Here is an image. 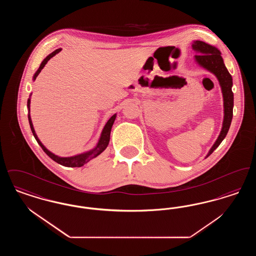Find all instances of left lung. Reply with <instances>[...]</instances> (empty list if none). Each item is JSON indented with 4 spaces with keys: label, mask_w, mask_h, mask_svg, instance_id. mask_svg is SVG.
Segmentation results:
<instances>
[{
    "label": "left lung",
    "mask_w": 256,
    "mask_h": 256,
    "mask_svg": "<svg viewBox=\"0 0 256 256\" xmlns=\"http://www.w3.org/2000/svg\"><path fill=\"white\" fill-rule=\"evenodd\" d=\"M192 49L196 52L195 60L200 67L204 68L210 73L215 74L219 80L220 86L224 98V121L219 137L214 145L209 150L208 158L222 143L228 132L233 116V92H232V76L228 71L220 52L216 47L209 45L204 41L196 40L192 43Z\"/></svg>",
    "instance_id": "8db88e82"
}]
</instances>
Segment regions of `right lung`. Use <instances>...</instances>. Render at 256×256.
I'll use <instances>...</instances> for the list:
<instances>
[{"label":"right lung","instance_id":"add662e5","mask_svg":"<svg viewBox=\"0 0 256 256\" xmlns=\"http://www.w3.org/2000/svg\"><path fill=\"white\" fill-rule=\"evenodd\" d=\"M60 50L61 49H56V50H54L52 54H50L49 56H48L44 60L41 62V64H40L38 70H37L36 74H34V78H32L34 80H36L37 76L41 72V70L44 68V66L47 64V62H48L52 58H54L56 54H58ZM30 96H32V94L30 95V98H28V122H30V126L32 132L34 134V136L37 143L42 148V150L47 154L48 156H50L54 161H56V163L60 164L62 166H65V167H82V166H84V164H86L87 162H89L91 159L97 158L98 156H100V154L108 148V146L111 128H112V126H113L114 121H115V119H116V115H117V114H114L113 116H111L110 120L106 124V126H104V130H102V134H100V139H98V141L97 145H96V146H95L94 148H92V150H88V152H84V154H76V156H68V158H61V156H58L52 154V152H50L49 150L41 143V141H40L39 138L37 137L36 130H34V124H32V118H30Z\"/></svg>","mask_w":256,"mask_h":256}]
</instances>
